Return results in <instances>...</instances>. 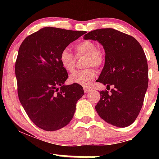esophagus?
Instances as JSON below:
<instances>
[{"mask_svg":"<svg viewBox=\"0 0 159 159\" xmlns=\"http://www.w3.org/2000/svg\"><path fill=\"white\" fill-rule=\"evenodd\" d=\"M92 90V89L90 88V87H84V90L85 93H88L90 92V91Z\"/></svg>","mask_w":159,"mask_h":159,"instance_id":"34e87169","label":"esophagus"}]
</instances>
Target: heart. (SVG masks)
I'll return each mask as SVG.
<instances>
[{
  "mask_svg": "<svg viewBox=\"0 0 159 159\" xmlns=\"http://www.w3.org/2000/svg\"><path fill=\"white\" fill-rule=\"evenodd\" d=\"M76 56H86L84 66L89 68L84 70H78L71 74L69 81L82 86H87L92 82L97 75V70L92 66L99 68L105 63V55L101 51L97 49V45L90 40H84L75 47ZM60 63L63 68L69 72L74 70L75 66V57L68 48H64L60 54ZM91 66V67L89 66Z\"/></svg>",
  "mask_w": 159,
  "mask_h": 159,
  "instance_id": "obj_1",
  "label": "heart"
}]
</instances>
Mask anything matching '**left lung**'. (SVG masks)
<instances>
[{"mask_svg": "<svg viewBox=\"0 0 159 159\" xmlns=\"http://www.w3.org/2000/svg\"><path fill=\"white\" fill-rule=\"evenodd\" d=\"M84 39L97 40L105 52V66L97 82L113 85L100 91L96 110L102 119L116 127L134 122L148 87V65L141 45L130 35L113 28L92 30Z\"/></svg>", "mask_w": 159, "mask_h": 159, "instance_id": "1", "label": "left lung"}]
</instances>
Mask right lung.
<instances>
[{"instance_id":"1","label":"right lung","mask_w":159,"mask_h":159,"mask_svg":"<svg viewBox=\"0 0 159 159\" xmlns=\"http://www.w3.org/2000/svg\"><path fill=\"white\" fill-rule=\"evenodd\" d=\"M85 33L44 27L20 45L15 66L18 96L29 118L43 130L56 131L69 124L84 94L80 84L64 85L68 73L59 57Z\"/></svg>"}]
</instances>
